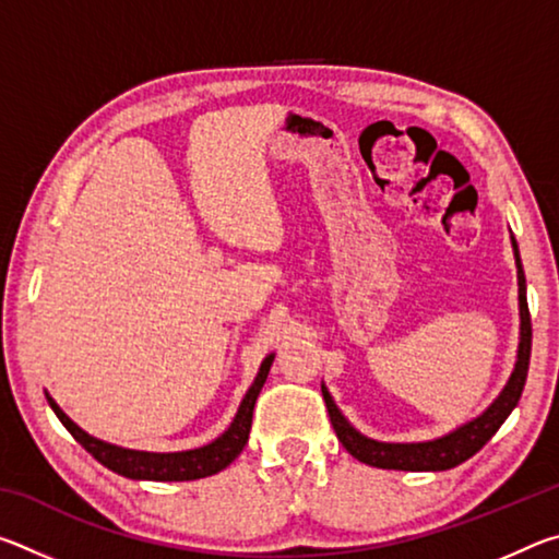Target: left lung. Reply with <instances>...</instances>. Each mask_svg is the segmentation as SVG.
Segmentation results:
<instances>
[{
	"instance_id": "8db88e82",
	"label": "left lung",
	"mask_w": 559,
	"mask_h": 559,
	"mask_svg": "<svg viewBox=\"0 0 559 559\" xmlns=\"http://www.w3.org/2000/svg\"><path fill=\"white\" fill-rule=\"evenodd\" d=\"M510 243H513V257L518 269V308H520V343L515 355V367L510 372L508 382L493 402L488 404L486 412H480L476 419L461 424L443 437L429 439V441H377L365 437L357 431L353 424L345 419V414L337 409L333 394L328 392L325 384L323 400L328 406L330 421L337 439L343 441L347 453H353L357 461L367 463L374 468H394V471H449L459 463L468 461L473 453H478L490 441V437L500 429L510 412L518 406L520 394L527 380V365H530V347H533V325H530V310H527V288H525V273L523 261H520L518 241L510 234Z\"/></svg>"
}]
</instances>
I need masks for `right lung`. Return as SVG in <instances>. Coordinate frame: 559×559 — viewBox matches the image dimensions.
<instances>
[{"instance_id": "add662e5", "label": "right lung", "mask_w": 559, "mask_h": 559, "mask_svg": "<svg viewBox=\"0 0 559 559\" xmlns=\"http://www.w3.org/2000/svg\"><path fill=\"white\" fill-rule=\"evenodd\" d=\"M273 357L276 355L271 353L261 362L257 380L251 382L249 392L243 394V400L234 414L229 429H226L222 437L204 443L200 449H187V451L122 449V447H116V443L96 439L91 437L88 431H83L79 424L66 416V412L53 402V396L49 392H46V400H49V406L53 409V414L59 416L63 427L71 431V437L79 441L93 459L103 463L106 468H110L112 473H118V476H126L132 480H197V478H206V476H214V473H219L243 451L251 431L253 404H257L261 386L266 382Z\"/></svg>"}]
</instances>
